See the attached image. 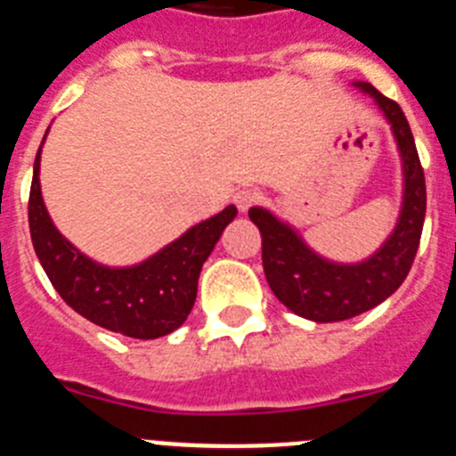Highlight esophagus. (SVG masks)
<instances>
[{
	"label": "esophagus",
	"mask_w": 456,
	"mask_h": 456,
	"mask_svg": "<svg viewBox=\"0 0 456 456\" xmlns=\"http://www.w3.org/2000/svg\"><path fill=\"white\" fill-rule=\"evenodd\" d=\"M232 201L236 204V208H239L240 213H245L248 208H250V206H255L256 201H259V192H255V190H250V188H240L233 192Z\"/></svg>",
	"instance_id": "esophagus-1"
}]
</instances>
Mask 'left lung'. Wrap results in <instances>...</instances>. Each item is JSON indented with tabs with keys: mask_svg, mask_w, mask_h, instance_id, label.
<instances>
[{
	"mask_svg": "<svg viewBox=\"0 0 456 456\" xmlns=\"http://www.w3.org/2000/svg\"><path fill=\"white\" fill-rule=\"evenodd\" d=\"M376 102L393 130L402 160V206L395 229L367 259L342 264L312 250L294 224L261 206L248 216L261 232V259L268 287L294 314L316 323L346 322L393 296L409 275L425 224L427 188L413 133L397 102L370 82H351Z\"/></svg>",
	"mask_w": 456,
	"mask_h": 456,
	"instance_id": "8db88e82",
	"label": "left lung"
}]
</instances>
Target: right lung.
Wrapping results in <instances>:
<instances>
[{"instance_id": "add662e5", "label": "right lung", "mask_w": 456, "mask_h": 456, "mask_svg": "<svg viewBox=\"0 0 456 456\" xmlns=\"http://www.w3.org/2000/svg\"><path fill=\"white\" fill-rule=\"evenodd\" d=\"M45 137L34 160L29 232L57 294L91 323L126 338L156 339L183 326L195 305L201 266L239 213L236 206L229 204L217 216L197 223L140 264L108 266L77 250L47 213L38 179Z\"/></svg>"}]
</instances>
